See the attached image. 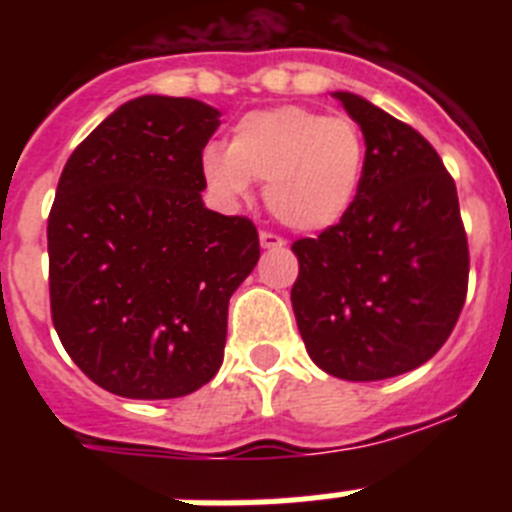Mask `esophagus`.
<instances>
[{"label": "esophagus", "mask_w": 512, "mask_h": 512, "mask_svg": "<svg viewBox=\"0 0 512 512\" xmlns=\"http://www.w3.org/2000/svg\"><path fill=\"white\" fill-rule=\"evenodd\" d=\"M259 238H261V248H266V251H274V248L287 246V243H284V238H279L277 233H269V230H261Z\"/></svg>", "instance_id": "obj_1"}]
</instances>
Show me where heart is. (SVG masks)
<instances>
[{"label":"heart","mask_w":512,"mask_h":512,"mask_svg":"<svg viewBox=\"0 0 512 512\" xmlns=\"http://www.w3.org/2000/svg\"><path fill=\"white\" fill-rule=\"evenodd\" d=\"M364 135L351 117L282 104L243 115L228 148L207 146L202 176L217 197L246 200L251 182H266L264 200L287 228L328 230L359 197Z\"/></svg>","instance_id":"1"}]
</instances>
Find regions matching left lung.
Listing matches in <instances>:
<instances>
[{"label": "left lung", "mask_w": 512, "mask_h": 512, "mask_svg": "<svg viewBox=\"0 0 512 512\" xmlns=\"http://www.w3.org/2000/svg\"><path fill=\"white\" fill-rule=\"evenodd\" d=\"M333 97L364 133V179L341 223L292 243V310L323 372L377 382L418 369L451 336L467 297V233L436 148L359 94Z\"/></svg>", "instance_id": "obj_1"}]
</instances>
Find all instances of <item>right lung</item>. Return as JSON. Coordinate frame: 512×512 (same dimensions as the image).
Listing matches in <instances>:
<instances>
[{
  "instance_id": "obj_1",
  "label": "right lung",
  "mask_w": 512,
  "mask_h": 512,
  "mask_svg": "<svg viewBox=\"0 0 512 512\" xmlns=\"http://www.w3.org/2000/svg\"><path fill=\"white\" fill-rule=\"evenodd\" d=\"M217 128L220 112L200 99L146 94L63 166L48 215L53 325L112 395L184 397L223 364L228 302L259 261V233L202 202Z\"/></svg>"
}]
</instances>
